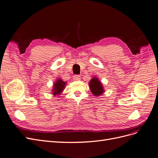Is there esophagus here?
Masks as SVG:
<instances>
[{"label": "esophagus", "mask_w": 158, "mask_h": 158, "mask_svg": "<svg viewBox=\"0 0 158 158\" xmlns=\"http://www.w3.org/2000/svg\"><path fill=\"white\" fill-rule=\"evenodd\" d=\"M80 76H79V75H75V76H74V77H73V79L74 80H76V81H78V80H80Z\"/></svg>", "instance_id": "1"}]
</instances>
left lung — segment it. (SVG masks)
Wrapping results in <instances>:
<instances>
[{"label": "left lung", "instance_id": "1", "mask_svg": "<svg viewBox=\"0 0 158 158\" xmlns=\"http://www.w3.org/2000/svg\"><path fill=\"white\" fill-rule=\"evenodd\" d=\"M89 85L91 92L95 96H99L104 92V89L101 81H99L96 77H93V78L91 79L89 82Z\"/></svg>", "mask_w": 158, "mask_h": 158}]
</instances>
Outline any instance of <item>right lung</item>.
<instances>
[{"mask_svg": "<svg viewBox=\"0 0 158 158\" xmlns=\"http://www.w3.org/2000/svg\"><path fill=\"white\" fill-rule=\"evenodd\" d=\"M66 84V83L61 79H57L53 85V89L52 91V94L54 95H60L64 90Z\"/></svg>", "mask_w": 158, "mask_h": 158, "instance_id": "add662e5", "label": "right lung"}]
</instances>
